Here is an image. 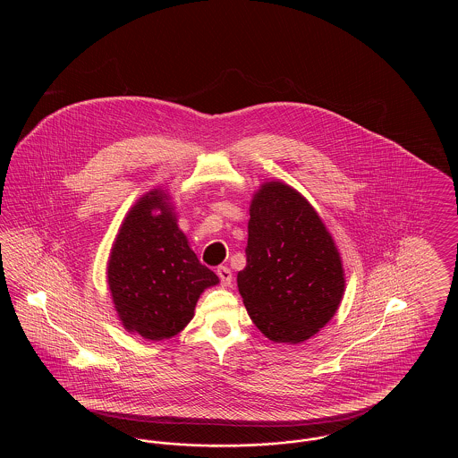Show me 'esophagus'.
Wrapping results in <instances>:
<instances>
[{"mask_svg":"<svg viewBox=\"0 0 458 458\" xmlns=\"http://www.w3.org/2000/svg\"><path fill=\"white\" fill-rule=\"evenodd\" d=\"M216 273H218L219 280H221L223 286H230V284H232L233 276H232V271H230L226 266H219L218 269H216Z\"/></svg>","mask_w":458,"mask_h":458,"instance_id":"1","label":"esophagus"}]
</instances>
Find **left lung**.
<instances>
[{
  "instance_id": "1",
  "label": "left lung",
  "mask_w": 458,
  "mask_h": 458,
  "mask_svg": "<svg viewBox=\"0 0 458 458\" xmlns=\"http://www.w3.org/2000/svg\"><path fill=\"white\" fill-rule=\"evenodd\" d=\"M249 213L247 264L237 275L243 305L271 342L302 344L340 307L342 256L310 202L280 180L262 183Z\"/></svg>"
}]
</instances>
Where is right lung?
<instances>
[{"instance_id": "add662e5", "label": "right lung", "mask_w": 458, "mask_h": 458, "mask_svg": "<svg viewBox=\"0 0 458 458\" xmlns=\"http://www.w3.org/2000/svg\"><path fill=\"white\" fill-rule=\"evenodd\" d=\"M122 327L146 340H168L194 318L200 293L219 278L197 259L178 228L172 197L153 189L122 221L106 266Z\"/></svg>"}]
</instances>
